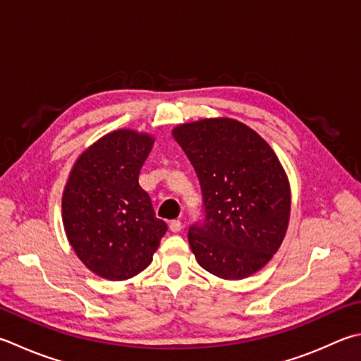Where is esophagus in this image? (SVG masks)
<instances>
[{
  "label": "esophagus",
  "instance_id": "1",
  "mask_svg": "<svg viewBox=\"0 0 361 361\" xmlns=\"http://www.w3.org/2000/svg\"><path fill=\"white\" fill-rule=\"evenodd\" d=\"M169 229H171V233H179V231L182 229V223L179 220L169 221Z\"/></svg>",
  "mask_w": 361,
  "mask_h": 361
}]
</instances>
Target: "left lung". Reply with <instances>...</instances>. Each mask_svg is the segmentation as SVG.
I'll list each match as a JSON object with an SVG mask.
<instances>
[{
    "mask_svg": "<svg viewBox=\"0 0 361 361\" xmlns=\"http://www.w3.org/2000/svg\"><path fill=\"white\" fill-rule=\"evenodd\" d=\"M198 176L206 219L188 231L204 270L223 280L256 274L281 247L290 216V185L274 149L231 118L173 128Z\"/></svg>",
    "mask_w": 361,
    "mask_h": 361,
    "instance_id": "left-lung-1",
    "label": "left lung"
}]
</instances>
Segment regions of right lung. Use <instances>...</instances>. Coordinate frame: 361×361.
Instances as JSON below:
<instances>
[{"mask_svg":"<svg viewBox=\"0 0 361 361\" xmlns=\"http://www.w3.org/2000/svg\"><path fill=\"white\" fill-rule=\"evenodd\" d=\"M154 137L132 128L110 132L81 152L63 192V224L75 255L110 281L138 275L152 262L166 223L140 187Z\"/></svg>","mask_w":361,"mask_h":361,"instance_id":"add662e5","label":"right lung"}]
</instances>
